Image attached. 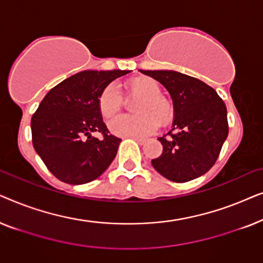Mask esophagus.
<instances>
[{"instance_id": "1", "label": "esophagus", "mask_w": 263, "mask_h": 263, "mask_svg": "<svg viewBox=\"0 0 263 263\" xmlns=\"http://www.w3.org/2000/svg\"><path fill=\"white\" fill-rule=\"evenodd\" d=\"M133 140H135L136 142L140 143V145H145L146 143V140L145 139H140V138H135V136H132Z\"/></svg>"}]
</instances>
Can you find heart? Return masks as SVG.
<instances>
[{"instance_id": "obj_1", "label": "heart", "mask_w": 263, "mask_h": 263, "mask_svg": "<svg viewBox=\"0 0 263 263\" xmlns=\"http://www.w3.org/2000/svg\"><path fill=\"white\" fill-rule=\"evenodd\" d=\"M130 96L139 97L133 107L136 115H122L110 121L111 134L123 138H143L156 130L158 124L165 125L174 116V105L166 97L160 95V86L152 78L138 77L125 84ZM123 105V97L116 86L110 84L98 98L100 114L105 118L115 116Z\"/></svg>"}]
</instances>
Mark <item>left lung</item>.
Wrapping results in <instances>:
<instances>
[{"label":"left lung","instance_id":"obj_1","mask_svg":"<svg viewBox=\"0 0 263 263\" xmlns=\"http://www.w3.org/2000/svg\"><path fill=\"white\" fill-rule=\"evenodd\" d=\"M159 81L174 104L171 130L158 138L163 153L152 160L156 170L172 182L184 183L206 174L217 161L229 134L225 103L214 88L175 70H141ZM176 130L175 135L172 130Z\"/></svg>","mask_w":263,"mask_h":263}]
</instances>
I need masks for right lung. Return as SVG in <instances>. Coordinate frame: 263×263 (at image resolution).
Listing matches in <instances>:
<instances>
[{
    "label": "right lung",
    "mask_w": 263,
    "mask_h": 263,
    "mask_svg": "<svg viewBox=\"0 0 263 263\" xmlns=\"http://www.w3.org/2000/svg\"><path fill=\"white\" fill-rule=\"evenodd\" d=\"M130 70H84L50 89L31 120L32 142L49 171L68 184L98 178L117 154L122 140L107 135L99 111L100 93ZM92 132H102L99 140Z\"/></svg>",
    "instance_id": "add662e5"
}]
</instances>
